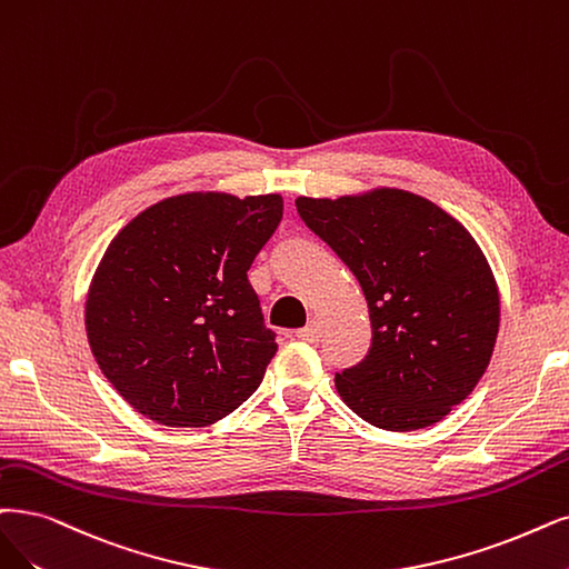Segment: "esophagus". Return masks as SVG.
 <instances>
[{
    "instance_id": "34e87169",
    "label": "esophagus",
    "mask_w": 569,
    "mask_h": 569,
    "mask_svg": "<svg viewBox=\"0 0 569 569\" xmlns=\"http://www.w3.org/2000/svg\"><path fill=\"white\" fill-rule=\"evenodd\" d=\"M298 338H300L302 342H309V345L319 342V338H321V326H319L317 321H311L309 326H305L302 330H298Z\"/></svg>"
}]
</instances>
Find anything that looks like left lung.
<instances>
[{
	"instance_id": "8db88e82",
	"label": "left lung",
	"mask_w": 569,
	"mask_h": 569,
	"mask_svg": "<svg viewBox=\"0 0 569 569\" xmlns=\"http://www.w3.org/2000/svg\"><path fill=\"white\" fill-rule=\"evenodd\" d=\"M296 206L359 279L370 311L368 356L335 375L342 401L385 431L440 422L476 389L497 342L499 290L480 246L406 189Z\"/></svg>"
}]
</instances>
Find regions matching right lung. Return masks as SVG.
I'll use <instances>...</instances> for the list:
<instances>
[{"mask_svg": "<svg viewBox=\"0 0 569 569\" xmlns=\"http://www.w3.org/2000/svg\"><path fill=\"white\" fill-rule=\"evenodd\" d=\"M281 218L279 194L189 192L112 239L89 286L87 335L133 410L208 427L260 387L277 342L246 271Z\"/></svg>", "mask_w": 569, "mask_h": 569, "instance_id": "obj_1", "label": "right lung"}]
</instances>
